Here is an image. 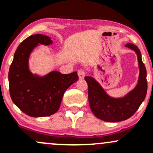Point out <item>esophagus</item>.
I'll list each match as a JSON object with an SVG mask.
<instances>
[{
  "instance_id": "34e87169",
  "label": "esophagus",
  "mask_w": 153,
  "mask_h": 153,
  "mask_svg": "<svg viewBox=\"0 0 153 153\" xmlns=\"http://www.w3.org/2000/svg\"><path fill=\"white\" fill-rule=\"evenodd\" d=\"M78 76H79V78L80 79H83L85 75V70L84 69H80L78 72Z\"/></svg>"
}]
</instances>
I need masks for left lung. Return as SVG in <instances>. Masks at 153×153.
<instances>
[{"label":"left lung","mask_w":153,"mask_h":153,"mask_svg":"<svg viewBox=\"0 0 153 153\" xmlns=\"http://www.w3.org/2000/svg\"><path fill=\"white\" fill-rule=\"evenodd\" d=\"M126 46L137 53L140 70L138 84L130 93L123 98H112L107 94L94 78L85 77L88 84L91 110L96 117L104 121L119 122L127 120L137 112L147 94V70L142 62L140 51L138 47L132 43H128Z\"/></svg>","instance_id":"obj_1"}]
</instances>
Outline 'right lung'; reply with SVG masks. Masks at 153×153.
<instances>
[{
	"mask_svg": "<svg viewBox=\"0 0 153 153\" xmlns=\"http://www.w3.org/2000/svg\"><path fill=\"white\" fill-rule=\"evenodd\" d=\"M38 43L49 45L52 41L41 34L27 38L16 48L8 72L13 102L25 114L36 117L49 116L57 112L65 91L78 80L77 72L62 74L53 71L44 77L30 73L28 59Z\"/></svg>",
	"mask_w": 153,
	"mask_h": 153,
	"instance_id": "1",
	"label": "right lung"
}]
</instances>
